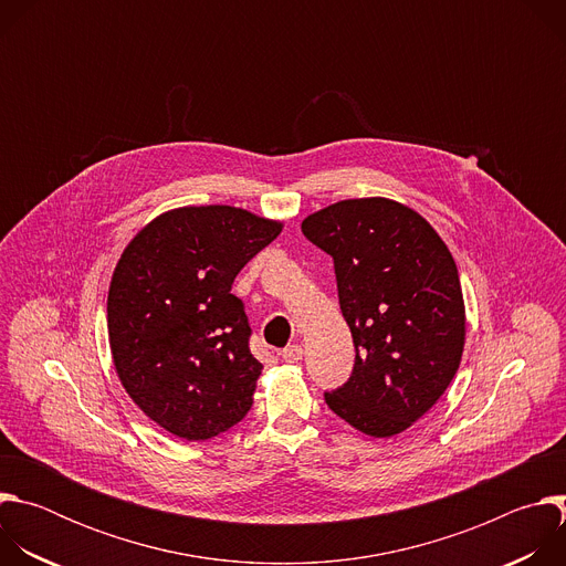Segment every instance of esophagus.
Segmentation results:
<instances>
[{
  "label": "esophagus",
  "mask_w": 566,
  "mask_h": 566,
  "mask_svg": "<svg viewBox=\"0 0 566 566\" xmlns=\"http://www.w3.org/2000/svg\"><path fill=\"white\" fill-rule=\"evenodd\" d=\"M280 356H282L284 363H297V360H302V347L300 345H289L280 352Z\"/></svg>",
  "instance_id": "34e87169"
}]
</instances>
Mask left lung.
<instances>
[{
	"instance_id": "left-lung-1",
	"label": "left lung",
	"mask_w": 566,
	"mask_h": 566,
	"mask_svg": "<svg viewBox=\"0 0 566 566\" xmlns=\"http://www.w3.org/2000/svg\"><path fill=\"white\" fill-rule=\"evenodd\" d=\"M334 260L356 360L327 406L369 437L419 421L454 378L465 336L457 264L415 210L389 199L338 201L302 221Z\"/></svg>"
}]
</instances>
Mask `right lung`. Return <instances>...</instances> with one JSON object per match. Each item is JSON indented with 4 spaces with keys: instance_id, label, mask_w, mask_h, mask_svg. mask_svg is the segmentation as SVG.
<instances>
[{
    "instance_id": "add662e5",
    "label": "right lung",
    "mask_w": 566,
    "mask_h": 566,
    "mask_svg": "<svg viewBox=\"0 0 566 566\" xmlns=\"http://www.w3.org/2000/svg\"><path fill=\"white\" fill-rule=\"evenodd\" d=\"M280 230L241 208L188 206L125 249L107 297L109 347L132 400L170 434L206 441L249 415L262 363L230 291Z\"/></svg>"
}]
</instances>
